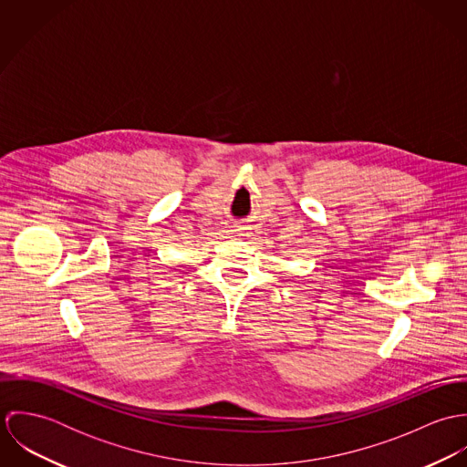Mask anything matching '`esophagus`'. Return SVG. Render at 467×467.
I'll use <instances>...</instances> for the list:
<instances>
[{"instance_id":"34e87169","label":"esophagus","mask_w":467,"mask_h":467,"mask_svg":"<svg viewBox=\"0 0 467 467\" xmlns=\"http://www.w3.org/2000/svg\"><path fill=\"white\" fill-rule=\"evenodd\" d=\"M234 235H237V237H243V235H246L244 232H241V230H234Z\"/></svg>"}]
</instances>
